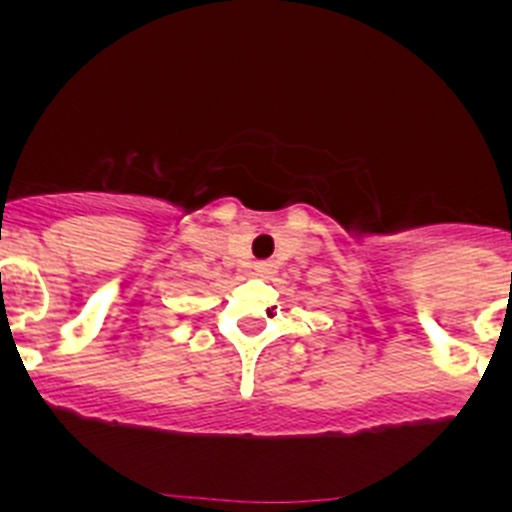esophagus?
<instances>
[{
	"instance_id": "esophagus-1",
	"label": "esophagus",
	"mask_w": 512,
	"mask_h": 512,
	"mask_svg": "<svg viewBox=\"0 0 512 512\" xmlns=\"http://www.w3.org/2000/svg\"><path fill=\"white\" fill-rule=\"evenodd\" d=\"M273 262H267V260H260V262H255V273L257 275H262V278H267V275L273 273Z\"/></svg>"
}]
</instances>
